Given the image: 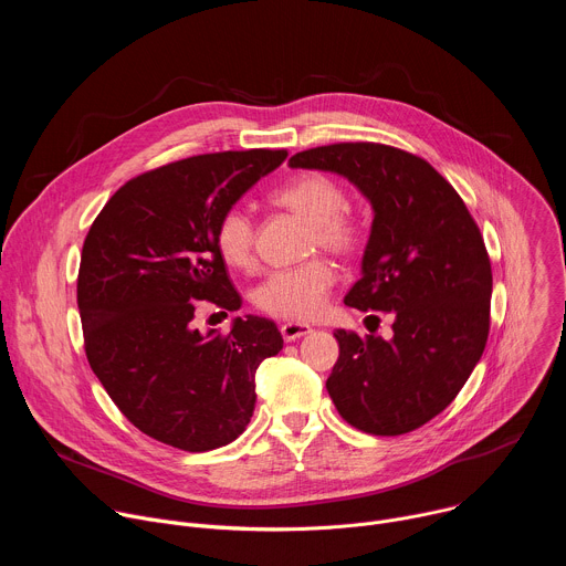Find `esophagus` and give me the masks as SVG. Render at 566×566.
I'll use <instances>...</instances> for the list:
<instances>
[{"label": "esophagus", "mask_w": 566, "mask_h": 566, "mask_svg": "<svg viewBox=\"0 0 566 566\" xmlns=\"http://www.w3.org/2000/svg\"><path fill=\"white\" fill-rule=\"evenodd\" d=\"M280 332H282V338L286 343H293V340H297L302 336H308L313 329L308 325H302V322H286V325H282Z\"/></svg>", "instance_id": "obj_1"}]
</instances>
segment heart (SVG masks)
<instances>
[{"mask_svg":"<svg viewBox=\"0 0 566 566\" xmlns=\"http://www.w3.org/2000/svg\"><path fill=\"white\" fill-rule=\"evenodd\" d=\"M271 201L308 221L311 251L325 249L338 255L358 251L365 241L363 226L349 217L347 190L322 172H306L271 192ZM221 260L232 269H251L255 262V221L244 208H228L214 228ZM336 271L325 260L271 273L255 289V304L284 319H311L327 302Z\"/></svg>","mask_w":566,"mask_h":566,"instance_id":"1","label":"heart"}]
</instances>
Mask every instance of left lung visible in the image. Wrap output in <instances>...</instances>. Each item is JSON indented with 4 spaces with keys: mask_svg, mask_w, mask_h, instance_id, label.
Segmentation results:
<instances>
[{
    "mask_svg": "<svg viewBox=\"0 0 566 566\" xmlns=\"http://www.w3.org/2000/svg\"><path fill=\"white\" fill-rule=\"evenodd\" d=\"M289 166L345 177L374 210L345 304L389 313L394 334H334V406L367 434L412 432L450 406L486 347L493 273L481 232L454 188L402 149L336 143L297 151Z\"/></svg>",
    "mask_w": 566,
    "mask_h": 566,
    "instance_id": "obj_1",
    "label": "left lung"
}]
</instances>
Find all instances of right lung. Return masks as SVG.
Here are the masks:
<instances>
[{
  "instance_id": "obj_1",
  "label": "right lung",
  "mask_w": 566,
  "mask_h": 566,
  "mask_svg": "<svg viewBox=\"0 0 566 566\" xmlns=\"http://www.w3.org/2000/svg\"><path fill=\"white\" fill-rule=\"evenodd\" d=\"M286 149L190 156L127 181L90 228L77 273L87 360L147 437L188 452L234 441L255 410V371L280 354L275 322L234 317L230 334L192 327L195 302L237 311L214 244L219 217Z\"/></svg>"
}]
</instances>
